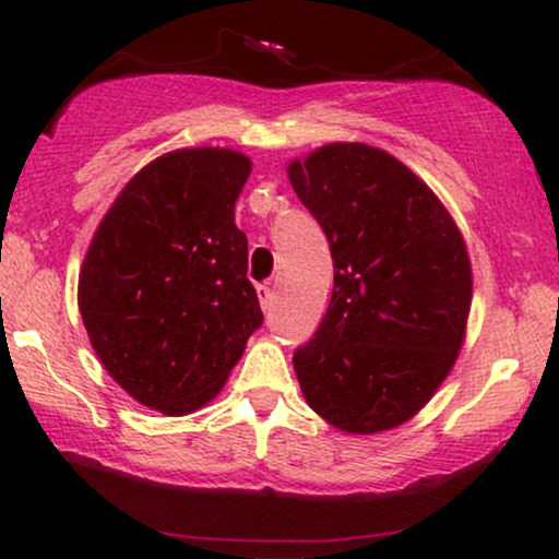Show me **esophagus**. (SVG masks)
<instances>
[{"label": "esophagus", "mask_w": 559, "mask_h": 559, "mask_svg": "<svg viewBox=\"0 0 559 559\" xmlns=\"http://www.w3.org/2000/svg\"><path fill=\"white\" fill-rule=\"evenodd\" d=\"M257 295H259V305H262V310H264V312H270V310H272V305H274V293H272V287L259 285V287H257Z\"/></svg>", "instance_id": "1"}]
</instances>
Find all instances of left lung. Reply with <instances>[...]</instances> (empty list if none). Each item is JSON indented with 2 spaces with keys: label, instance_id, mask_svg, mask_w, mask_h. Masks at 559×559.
<instances>
[{
  "label": "left lung",
  "instance_id": "1",
  "mask_svg": "<svg viewBox=\"0 0 559 559\" xmlns=\"http://www.w3.org/2000/svg\"><path fill=\"white\" fill-rule=\"evenodd\" d=\"M331 241L333 295L295 350L305 402L350 435L394 430L453 371L473 272L463 234L407 165L364 142H331L287 165Z\"/></svg>",
  "mask_w": 559,
  "mask_h": 559
}]
</instances>
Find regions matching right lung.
<instances>
[{"label": "right lung", "mask_w": 559, "mask_h": 559, "mask_svg": "<svg viewBox=\"0 0 559 559\" xmlns=\"http://www.w3.org/2000/svg\"><path fill=\"white\" fill-rule=\"evenodd\" d=\"M249 173L226 147L159 155L121 188L83 259L79 310L98 361L163 415L209 404L264 320L234 224Z\"/></svg>", "instance_id": "add662e5"}]
</instances>
